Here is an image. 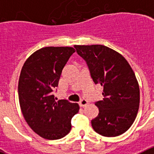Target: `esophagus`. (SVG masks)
<instances>
[{"instance_id": "34e87169", "label": "esophagus", "mask_w": 154, "mask_h": 154, "mask_svg": "<svg viewBox=\"0 0 154 154\" xmlns=\"http://www.w3.org/2000/svg\"><path fill=\"white\" fill-rule=\"evenodd\" d=\"M87 104H88V101H87V100H85V99H82L81 101L79 102V106L81 107L85 106Z\"/></svg>"}]
</instances>
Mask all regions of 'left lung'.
I'll return each instance as SVG.
<instances>
[{
    "instance_id": "1",
    "label": "left lung",
    "mask_w": 154,
    "mask_h": 154,
    "mask_svg": "<svg viewBox=\"0 0 154 154\" xmlns=\"http://www.w3.org/2000/svg\"><path fill=\"white\" fill-rule=\"evenodd\" d=\"M86 62L91 77L103 87L104 99L95 103L99 114L92 120L93 130L107 137L130 129L140 106V87L135 73L119 52L102 45H75Z\"/></svg>"
}]
</instances>
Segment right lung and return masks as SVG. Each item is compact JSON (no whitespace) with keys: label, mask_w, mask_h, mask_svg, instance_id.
Returning a JSON list of instances; mask_svg holds the SVG:
<instances>
[{"label":"right lung","mask_w":154,"mask_h":154,"mask_svg":"<svg viewBox=\"0 0 154 154\" xmlns=\"http://www.w3.org/2000/svg\"><path fill=\"white\" fill-rule=\"evenodd\" d=\"M75 51L72 47H45L28 58L18 81L21 112L31 129L41 137L58 140L70 132L78 103L56 102L52 92L58 86L62 69Z\"/></svg>","instance_id":"add662e5"}]
</instances>
